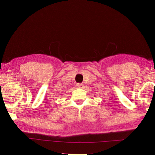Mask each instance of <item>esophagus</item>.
Segmentation results:
<instances>
[{
	"instance_id": "34e87169",
	"label": "esophagus",
	"mask_w": 155,
	"mask_h": 155,
	"mask_svg": "<svg viewBox=\"0 0 155 155\" xmlns=\"http://www.w3.org/2000/svg\"><path fill=\"white\" fill-rule=\"evenodd\" d=\"M83 85H84L83 83H77V84H76V87H77V88H83Z\"/></svg>"
}]
</instances>
